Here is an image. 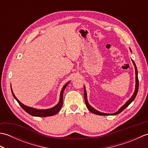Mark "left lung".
Masks as SVG:
<instances>
[{"instance_id":"8db88e82","label":"left lung","mask_w":148,"mask_h":148,"mask_svg":"<svg viewBox=\"0 0 148 148\" xmlns=\"http://www.w3.org/2000/svg\"><path fill=\"white\" fill-rule=\"evenodd\" d=\"M130 51H131V49ZM132 62L134 64V65L135 67V70H136V89H135V92L133 94V95L132 96L131 98L128 100V101L125 103V104L121 108L119 109L117 112H116L114 113H112V114H107V113H103V112H99L98 111H97L96 109H94L93 108H92V106H91L88 102V100H87V95H86V89H85V87L84 86V101H85V103H86V106L87 107L88 109L89 110L90 112H92L93 114H95L97 115H102V116H109V115H116L118 114H119L121 112H122L123 110L129 106L130 103L134 101V100L136 98V97L137 94L138 92V89H139V79H138V72H137V67L136 65V64H135V62H134V60H132Z\"/></svg>"}]
</instances>
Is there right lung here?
<instances>
[{
  "label": "right lung",
  "instance_id": "right-lung-1",
  "mask_svg": "<svg viewBox=\"0 0 148 148\" xmlns=\"http://www.w3.org/2000/svg\"><path fill=\"white\" fill-rule=\"evenodd\" d=\"M69 83V82H68L67 84H65L64 86V87H63V88L62 89L61 93H60V100H59L58 103L55 107H53V108L48 109H37L30 108V107L27 106L23 104V103L19 101L16 97H15L14 94L13 93V92H12V88H11V89L12 94V95H13L14 98L16 100V101L18 102L20 106L27 113H29V114L32 115L33 116H38V117H46V116H51L55 115L56 114H57V113L60 111V110L61 109L62 107V104H63V93H64V91L65 88L67 87V84Z\"/></svg>",
  "mask_w": 148,
  "mask_h": 148
}]
</instances>
